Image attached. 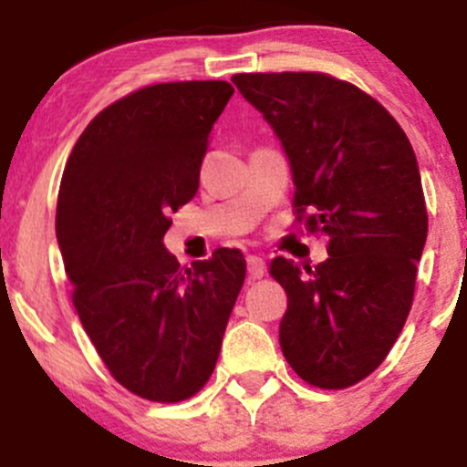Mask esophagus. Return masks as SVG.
<instances>
[{
    "label": "esophagus",
    "mask_w": 467,
    "mask_h": 467,
    "mask_svg": "<svg viewBox=\"0 0 467 467\" xmlns=\"http://www.w3.org/2000/svg\"><path fill=\"white\" fill-rule=\"evenodd\" d=\"M246 268H248V277H251V280H260L264 273H266V262L257 255H248Z\"/></svg>",
    "instance_id": "1"
}]
</instances>
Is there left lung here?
Returning <instances> with one entry per match:
<instances>
[{"instance_id":"1","label":"left lung","mask_w":467,"mask_h":467,"mask_svg":"<svg viewBox=\"0 0 467 467\" xmlns=\"http://www.w3.org/2000/svg\"><path fill=\"white\" fill-rule=\"evenodd\" d=\"M285 149L296 210L312 207L327 260L285 257L271 275L285 286L280 348L318 389L368 378L402 332L427 242L420 169L398 121L352 83L317 72L234 74Z\"/></svg>"}]
</instances>
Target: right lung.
Segmentation results:
<instances>
[{
  "mask_svg": "<svg viewBox=\"0 0 467 467\" xmlns=\"http://www.w3.org/2000/svg\"><path fill=\"white\" fill-rule=\"evenodd\" d=\"M233 92L185 81L119 99L89 121L60 181L56 237L83 329L112 378L153 402L203 389L246 277L239 251L181 271L162 242Z\"/></svg>",
  "mask_w": 467,
  "mask_h": 467,
  "instance_id": "1",
  "label": "right lung"
}]
</instances>
